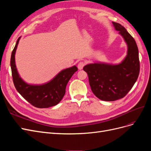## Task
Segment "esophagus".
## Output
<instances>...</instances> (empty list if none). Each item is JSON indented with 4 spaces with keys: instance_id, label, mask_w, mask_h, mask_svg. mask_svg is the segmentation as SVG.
I'll list each match as a JSON object with an SVG mask.
<instances>
[{
    "instance_id": "obj_1",
    "label": "esophagus",
    "mask_w": 151,
    "mask_h": 151,
    "mask_svg": "<svg viewBox=\"0 0 151 151\" xmlns=\"http://www.w3.org/2000/svg\"><path fill=\"white\" fill-rule=\"evenodd\" d=\"M84 65H85V63L84 62H80L78 63V65H77V67H78L79 70H81V69H83V68Z\"/></svg>"
}]
</instances>
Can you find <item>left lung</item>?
<instances>
[{"mask_svg": "<svg viewBox=\"0 0 151 151\" xmlns=\"http://www.w3.org/2000/svg\"><path fill=\"white\" fill-rule=\"evenodd\" d=\"M112 23L127 45V55L124 60L116 65L98 62L83 68L88 75L94 94L106 101H113L125 96L135 83L140 72L139 50L135 40L120 24Z\"/></svg>", "mask_w": 151, "mask_h": 151, "instance_id": "1", "label": "left lung"}]
</instances>
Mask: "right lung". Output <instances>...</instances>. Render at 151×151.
Wrapping results in <instances>:
<instances>
[{
	"mask_svg": "<svg viewBox=\"0 0 151 151\" xmlns=\"http://www.w3.org/2000/svg\"><path fill=\"white\" fill-rule=\"evenodd\" d=\"M17 39L11 57V67L13 83L17 92L35 107L45 108L55 106L65 93L66 86L72 75L77 70L76 66L62 70L48 83L42 85L28 84L18 74L15 63V53L20 40Z\"/></svg>",
	"mask_w": 151,
	"mask_h": 151,
	"instance_id": "obj_1",
	"label": "right lung"
}]
</instances>
